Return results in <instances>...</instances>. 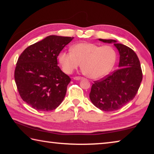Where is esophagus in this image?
<instances>
[{
	"label": "esophagus",
	"mask_w": 154,
	"mask_h": 154,
	"mask_svg": "<svg viewBox=\"0 0 154 154\" xmlns=\"http://www.w3.org/2000/svg\"><path fill=\"white\" fill-rule=\"evenodd\" d=\"M73 79L75 80H79V79H82V77H79V76H77V77H74Z\"/></svg>",
	"instance_id": "34e87169"
}]
</instances>
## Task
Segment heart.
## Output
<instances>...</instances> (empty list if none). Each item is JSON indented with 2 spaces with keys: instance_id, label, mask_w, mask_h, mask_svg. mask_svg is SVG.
<instances>
[{
  "instance_id": "1",
  "label": "heart",
  "mask_w": 154,
  "mask_h": 154,
  "mask_svg": "<svg viewBox=\"0 0 154 154\" xmlns=\"http://www.w3.org/2000/svg\"><path fill=\"white\" fill-rule=\"evenodd\" d=\"M59 62L63 71L71 74L79 66L91 79H98L107 75L114 66L116 51L113 47L94 43H77L71 51L60 54Z\"/></svg>"
}]
</instances>
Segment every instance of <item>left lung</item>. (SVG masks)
<instances>
[{
  "mask_svg": "<svg viewBox=\"0 0 154 154\" xmlns=\"http://www.w3.org/2000/svg\"><path fill=\"white\" fill-rule=\"evenodd\" d=\"M113 43L119 53V69L100 80L94 81L90 98L94 105L104 111H113L123 107L133 99L143 79L140 61L136 53L116 40L102 39Z\"/></svg>",
  "mask_w": 154,
  "mask_h": 154,
  "instance_id": "obj_1",
  "label": "left lung"
}]
</instances>
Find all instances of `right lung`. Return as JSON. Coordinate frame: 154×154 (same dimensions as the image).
Wrapping results in <instances>:
<instances>
[{"label": "right lung", "mask_w": 154, "mask_h": 154, "mask_svg": "<svg viewBox=\"0 0 154 154\" xmlns=\"http://www.w3.org/2000/svg\"><path fill=\"white\" fill-rule=\"evenodd\" d=\"M73 37L50 35L26 48L18 58L14 78L21 98L40 111L54 110L66 95L71 78L57 58Z\"/></svg>", "instance_id": "right-lung-1"}]
</instances>
